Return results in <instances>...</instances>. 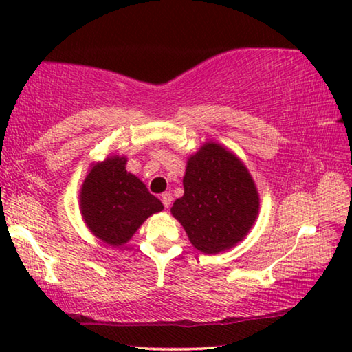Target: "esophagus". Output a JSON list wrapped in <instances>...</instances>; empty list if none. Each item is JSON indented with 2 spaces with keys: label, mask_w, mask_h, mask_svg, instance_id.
Listing matches in <instances>:
<instances>
[{
  "label": "esophagus",
  "mask_w": 352,
  "mask_h": 352,
  "mask_svg": "<svg viewBox=\"0 0 352 352\" xmlns=\"http://www.w3.org/2000/svg\"><path fill=\"white\" fill-rule=\"evenodd\" d=\"M162 201H163L164 208H169V206H170V204H172V195H170V192H164V194H162Z\"/></svg>",
  "instance_id": "obj_1"
}]
</instances>
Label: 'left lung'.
<instances>
[{
    "label": "left lung",
    "instance_id": "obj_1",
    "mask_svg": "<svg viewBox=\"0 0 352 352\" xmlns=\"http://www.w3.org/2000/svg\"><path fill=\"white\" fill-rule=\"evenodd\" d=\"M183 186L170 211L200 252L231 248L254 223L258 190L245 166L222 146L205 144L189 158Z\"/></svg>",
    "mask_w": 352,
    "mask_h": 352
}]
</instances>
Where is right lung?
Masks as SVG:
<instances>
[{"label":"right lung","instance_id":"right-lung-1","mask_svg":"<svg viewBox=\"0 0 352 352\" xmlns=\"http://www.w3.org/2000/svg\"><path fill=\"white\" fill-rule=\"evenodd\" d=\"M124 157L93 166L83 182L80 210L94 236L113 247L124 245L144 220L163 210L140 178L126 170Z\"/></svg>","mask_w":352,"mask_h":352}]
</instances>
